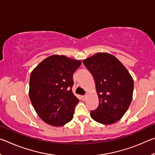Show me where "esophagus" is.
<instances>
[{"mask_svg": "<svg viewBox=\"0 0 155 155\" xmlns=\"http://www.w3.org/2000/svg\"><path fill=\"white\" fill-rule=\"evenodd\" d=\"M86 98H87V96L85 95V96H82V99L83 100V101H85V100L86 99Z\"/></svg>", "mask_w": 155, "mask_h": 155, "instance_id": "1", "label": "esophagus"}]
</instances>
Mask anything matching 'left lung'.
Returning <instances> with one entry per match:
<instances>
[{"label": "left lung", "mask_w": 155, "mask_h": 155, "mask_svg": "<svg viewBox=\"0 0 155 155\" xmlns=\"http://www.w3.org/2000/svg\"><path fill=\"white\" fill-rule=\"evenodd\" d=\"M83 63L93 76L99 99L98 108L91 111V117L103 124L117 122L132 101V77L116 57L107 52L96 53Z\"/></svg>", "instance_id": "1"}]
</instances>
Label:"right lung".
<instances>
[{"label":"right lung","instance_id":"right-lung-1","mask_svg":"<svg viewBox=\"0 0 155 155\" xmlns=\"http://www.w3.org/2000/svg\"><path fill=\"white\" fill-rule=\"evenodd\" d=\"M79 60L64 55L50 56L31 72L29 98L39 117L48 124L61 127L73 118L79 102L72 93L73 74Z\"/></svg>","mask_w":155,"mask_h":155}]
</instances>
